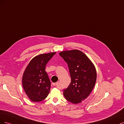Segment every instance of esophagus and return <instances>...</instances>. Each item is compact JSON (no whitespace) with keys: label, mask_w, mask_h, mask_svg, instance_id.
<instances>
[{"label":"esophagus","mask_w":124,"mask_h":124,"mask_svg":"<svg viewBox=\"0 0 124 124\" xmlns=\"http://www.w3.org/2000/svg\"><path fill=\"white\" fill-rule=\"evenodd\" d=\"M59 84V82H55V83H53V85L54 86H57Z\"/></svg>","instance_id":"1"}]
</instances>
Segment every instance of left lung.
Segmentation results:
<instances>
[{
	"mask_svg": "<svg viewBox=\"0 0 124 124\" xmlns=\"http://www.w3.org/2000/svg\"><path fill=\"white\" fill-rule=\"evenodd\" d=\"M59 55L68 64L71 82L63 94L67 101L74 104L81 102L91 93L95 86L97 74L95 67L81 51L61 52Z\"/></svg>",
	"mask_w": 124,
	"mask_h": 124,
	"instance_id": "obj_1",
	"label": "left lung"
}]
</instances>
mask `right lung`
Returning a JSON list of instances; mask_svg holds the SVG:
<instances>
[{
    "mask_svg": "<svg viewBox=\"0 0 124 124\" xmlns=\"http://www.w3.org/2000/svg\"><path fill=\"white\" fill-rule=\"evenodd\" d=\"M55 53L41 54L31 60L23 73L22 83L29 99L34 102L44 100L49 94L51 82L45 67Z\"/></svg>",
    "mask_w": 124,
    "mask_h": 124,
    "instance_id": "add662e5",
    "label": "right lung"
}]
</instances>
